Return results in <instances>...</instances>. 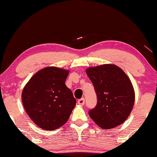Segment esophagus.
<instances>
[{"label":"esophagus","mask_w":157,"mask_h":157,"mask_svg":"<svg viewBox=\"0 0 157 157\" xmlns=\"http://www.w3.org/2000/svg\"><path fill=\"white\" fill-rule=\"evenodd\" d=\"M78 104L79 105H81V106H83V105H84L85 104V99L83 98H81V99H78Z\"/></svg>","instance_id":"esophagus-1"}]
</instances>
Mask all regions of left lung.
Returning <instances> with one entry per match:
<instances>
[{
    "label": "left lung",
    "instance_id": "1",
    "mask_svg": "<svg viewBox=\"0 0 157 157\" xmlns=\"http://www.w3.org/2000/svg\"><path fill=\"white\" fill-rule=\"evenodd\" d=\"M97 96L90 117L100 127L109 129L120 125L129 116L134 104V91L126 74L118 66L104 64L86 70Z\"/></svg>",
    "mask_w": 157,
    "mask_h": 157
}]
</instances>
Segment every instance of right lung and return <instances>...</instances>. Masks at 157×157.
I'll list each match as a JSON object with an SVG mask.
<instances>
[{
	"label": "right lung",
	"mask_w": 157,
	"mask_h": 157,
	"mask_svg": "<svg viewBox=\"0 0 157 157\" xmlns=\"http://www.w3.org/2000/svg\"><path fill=\"white\" fill-rule=\"evenodd\" d=\"M68 71L46 67L38 71L25 86L23 106L38 126L54 130L67 121L76 101L65 84Z\"/></svg>",
	"instance_id": "add662e5"
}]
</instances>
